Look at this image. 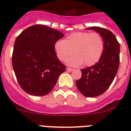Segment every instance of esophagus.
<instances>
[{
    "label": "esophagus",
    "mask_w": 131,
    "mask_h": 131,
    "mask_svg": "<svg viewBox=\"0 0 131 131\" xmlns=\"http://www.w3.org/2000/svg\"><path fill=\"white\" fill-rule=\"evenodd\" d=\"M67 71H72L73 70V69H72V68H67Z\"/></svg>",
    "instance_id": "esophagus-1"
}]
</instances>
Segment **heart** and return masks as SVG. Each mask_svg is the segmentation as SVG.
Returning a JSON list of instances; mask_svg holds the SVG:
<instances>
[{"instance_id": "heart-1", "label": "heart", "mask_w": 131, "mask_h": 131, "mask_svg": "<svg viewBox=\"0 0 131 131\" xmlns=\"http://www.w3.org/2000/svg\"><path fill=\"white\" fill-rule=\"evenodd\" d=\"M55 52L61 61L68 60L72 66L83 64L91 66L99 61L104 51L103 38L97 32H74L68 36L65 40L57 41L54 46Z\"/></svg>"}]
</instances>
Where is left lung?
<instances>
[{
	"mask_svg": "<svg viewBox=\"0 0 131 131\" xmlns=\"http://www.w3.org/2000/svg\"><path fill=\"white\" fill-rule=\"evenodd\" d=\"M87 29L93 30L101 36L104 42L103 53L99 62L81 70V78L75 83L81 94L94 97L103 94L115 78L119 66L120 44L109 30L95 26Z\"/></svg>",
	"mask_w": 131,
	"mask_h": 131,
	"instance_id": "1",
	"label": "left lung"
}]
</instances>
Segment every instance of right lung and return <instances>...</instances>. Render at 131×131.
<instances>
[{"label": "right lung", "mask_w": 131, "mask_h": 131, "mask_svg": "<svg viewBox=\"0 0 131 131\" xmlns=\"http://www.w3.org/2000/svg\"><path fill=\"white\" fill-rule=\"evenodd\" d=\"M60 31L36 24L22 31L16 38L12 61L19 85L34 96L48 94L66 66L57 57L56 42L63 38Z\"/></svg>", "instance_id": "1"}]
</instances>
